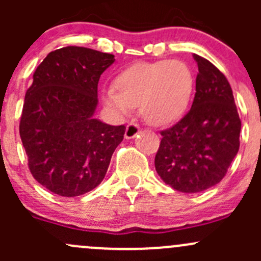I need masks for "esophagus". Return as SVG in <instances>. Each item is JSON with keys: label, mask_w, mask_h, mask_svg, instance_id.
I'll list each match as a JSON object with an SVG mask.
<instances>
[{"label": "esophagus", "mask_w": 261, "mask_h": 261, "mask_svg": "<svg viewBox=\"0 0 261 261\" xmlns=\"http://www.w3.org/2000/svg\"><path fill=\"white\" fill-rule=\"evenodd\" d=\"M139 133H140V127H139V125L131 122V123H128L127 127H126L125 138L126 139H134Z\"/></svg>", "instance_id": "obj_1"}]
</instances>
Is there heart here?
Here are the masks:
<instances>
[{
	"label": "heart",
	"mask_w": 261,
	"mask_h": 261,
	"mask_svg": "<svg viewBox=\"0 0 261 261\" xmlns=\"http://www.w3.org/2000/svg\"><path fill=\"white\" fill-rule=\"evenodd\" d=\"M194 75L181 60L139 62L118 73L115 87L103 91V102L118 117H127L140 106L146 122H174L188 109Z\"/></svg>",
	"instance_id": "b5f03b06"
}]
</instances>
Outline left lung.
<instances>
[{
  "mask_svg": "<svg viewBox=\"0 0 261 261\" xmlns=\"http://www.w3.org/2000/svg\"><path fill=\"white\" fill-rule=\"evenodd\" d=\"M198 65L196 94L188 114L162 131L155 169L175 191L197 193L222 180L240 146L241 121L232 89L211 62Z\"/></svg>",
  "mask_w": 261,
  "mask_h": 261,
  "instance_id": "obj_1",
  "label": "left lung"
}]
</instances>
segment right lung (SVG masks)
I'll return each mask as SVG.
<instances>
[{
  "mask_svg": "<svg viewBox=\"0 0 261 261\" xmlns=\"http://www.w3.org/2000/svg\"><path fill=\"white\" fill-rule=\"evenodd\" d=\"M115 55L67 46L46 55L26 91L20 136L29 169L39 183L62 197L96 188L126 127L94 118L97 87Z\"/></svg>",
  "mask_w": 261,
  "mask_h": 261,
  "instance_id": "add662e5",
  "label": "right lung"
}]
</instances>
